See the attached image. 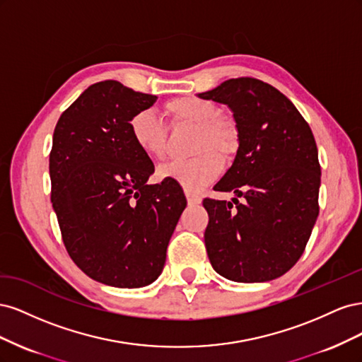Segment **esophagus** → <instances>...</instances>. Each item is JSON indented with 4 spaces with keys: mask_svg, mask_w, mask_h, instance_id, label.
<instances>
[{
    "mask_svg": "<svg viewBox=\"0 0 362 362\" xmlns=\"http://www.w3.org/2000/svg\"><path fill=\"white\" fill-rule=\"evenodd\" d=\"M185 198H187L189 205H198V204H201V196L196 194V193H192L189 190H185Z\"/></svg>",
    "mask_w": 362,
    "mask_h": 362,
    "instance_id": "obj_1",
    "label": "esophagus"
}]
</instances>
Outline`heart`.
Wrapping results in <instances>:
<instances>
[{
  "instance_id": "1",
  "label": "heart",
  "mask_w": 362,
  "mask_h": 362,
  "mask_svg": "<svg viewBox=\"0 0 362 362\" xmlns=\"http://www.w3.org/2000/svg\"><path fill=\"white\" fill-rule=\"evenodd\" d=\"M164 108L175 122L198 127L199 133L196 134L193 151L199 156L164 163L157 169V177L178 182L189 192H198L221 177L223 156L231 160L235 156L240 144L238 129L231 119L221 116V108L204 98L178 96L168 101ZM128 128L133 144L146 157L161 158L164 156L168 128L157 113L137 112L129 119Z\"/></svg>"
}]
</instances>
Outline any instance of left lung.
Masks as SVG:
<instances>
[{
  "label": "left lung",
  "mask_w": 362,
  "mask_h": 362,
  "mask_svg": "<svg viewBox=\"0 0 362 362\" xmlns=\"http://www.w3.org/2000/svg\"><path fill=\"white\" fill-rule=\"evenodd\" d=\"M198 96L233 112L238 151L214 190L244 198H233L234 204L204 199L208 258L229 281L276 279L298 262L319 216L313 131L286 95L257 78L226 80Z\"/></svg>",
  "instance_id": "1"
}]
</instances>
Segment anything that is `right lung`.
<instances>
[{"label": "right lung", "instance_id": "1", "mask_svg": "<svg viewBox=\"0 0 362 362\" xmlns=\"http://www.w3.org/2000/svg\"><path fill=\"white\" fill-rule=\"evenodd\" d=\"M156 101L119 81H100L54 129L51 202L63 243L75 264L105 286L154 282L187 205L178 182L148 184L154 163L129 136V119Z\"/></svg>", "mask_w": 362, "mask_h": 362}]
</instances>
